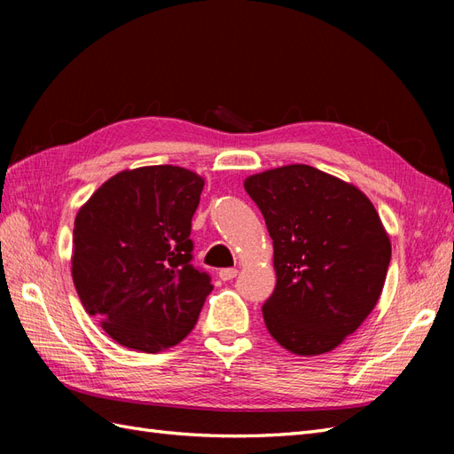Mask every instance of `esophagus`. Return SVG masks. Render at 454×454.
I'll return each instance as SVG.
<instances>
[{"mask_svg": "<svg viewBox=\"0 0 454 454\" xmlns=\"http://www.w3.org/2000/svg\"><path fill=\"white\" fill-rule=\"evenodd\" d=\"M237 272H239L237 269H222L219 270V278H222L223 282H229L237 277Z\"/></svg>", "mask_w": 454, "mask_h": 454, "instance_id": "obj_1", "label": "esophagus"}]
</instances>
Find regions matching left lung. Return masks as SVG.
<instances>
[{
    "label": "left lung",
    "instance_id": "left-lung-1",
    "mask_svg": "<svg viewBox=\"0 0 454 454\" xmlns=\"http://www.w3.org/2000/svg\"><path fill=\"white\" fill-rule=\"evenodd\" d=\"M265 217L277 287L263 305L269 333L299 356L333 350L380 297L392 246L358 187L309 164L246 177Z\"/></svg>",
    "mask_w": 454,
    "mask_h": 454
}]
</instances>
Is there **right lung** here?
I'll return each mask as SVG.
<instances>
[{
  "label": "right lung",
  "mask_w": 454,
  "mask_h": 454,
  "mask_svg": "<svg viewBox=\"0 0 454 454\" xmlns=\"http://www.w3.org/2000/svg\"><path fill=\"white\" fill-rule=\"evenodd\" d=\"M202 187L199 174L172 164L122 170L77 212L75 290L119 345L160 352L195 327L214 290L210 274L191 263Z\"/></svg>",
  "instance_id": "obj_1"
}]
</instances>
